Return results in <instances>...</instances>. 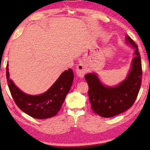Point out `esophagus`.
<instances>
[{"label":"esophagus","mask_w":150,"mask_h":150,"mask_svg":"<svg viewBox=\"0 0 150 150\" xmlns=\"http://www.w3.org/2000/svg\"><path fill=\"white\" fill-rule=\"evenodd\" d=\"M87 71V67H86L85 63L81 62L79 64L77 65V68H76V73H77V75L78 77L80 78H83L85 75L86 72Z\"/></svg>","instance_id":"34e87169"}]
</instances>
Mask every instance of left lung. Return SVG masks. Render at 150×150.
<instances>
[{
    "label": "left lung",
    "instance_id": "8db88e82",
    "mask_svg": "<svg viewBox=\"0 0 150 150\" xmlns=\"http://www.w3.org/2000/svg\"><path fill=\"white\" fill-rule=\"evenodd\" d=\"M126 44L134 49V57L126 78L118 85L110 87L103 84L96 73L85 76L88 85V97L94 112L104 118H110L124 112L133 105L142 82V63L138 48L128 35Z\"/></svg>",
    "mask_w": 150,
    "mask_h": 150
}]
</instances>
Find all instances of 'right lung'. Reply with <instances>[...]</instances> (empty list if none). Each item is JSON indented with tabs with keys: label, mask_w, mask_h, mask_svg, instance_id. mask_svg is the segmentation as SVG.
Returning a JSON list of instances; mask_svg holds the SVG:
<instances>
[{
	"label": "right lung",
	"mask_w": 150,
	"mask_h": 150,
	"mask_svg": "<svg viewBox=\"0 0 150 150\" xmlns=\"http://www.w3.org/2000/svg\"><path fill=\"white\" fill-rule=\"evenodd\" d=\"M9 77L7 63L6 79L8 88L18 107L33 118L45 119L55 116L59 111L73 84L74 74L70 68L65 70L49 89L38 95L25 93L16 87Z\"/></svg>",
	"instance_id": "1"
}]
</instances>
